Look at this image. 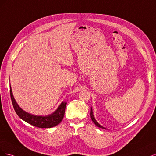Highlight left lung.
Instances as JSON below:
<instances>
[{
  "label": "left lung",
  "instance_id": "1",
  "mask_svg": "<svg viewBox=\"0 0 156 156\" xmlns=\"http://www.w3.org/2000/svg\"><path fill=\"white\" fill-rule=\"evenodd\" d=\"M91 119H92V120H93V122L96 124L98 127H99V128H104V129H105V128H104L103 126H102L101 125H100L97 122V120H95V119L94 118V116H93V110H92V108H91Z\"/></svg>",
  "mask_w": 156,
  "mask_h": 156
}]
</instances>
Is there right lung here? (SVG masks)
Instances as JSON below:
<instances>
[{"instance_id": "1", "label": "right lung", "mask_w": 156, "mask_h": 156, "mask_svg": "<svg viewBox=\"0 0 156 156\" xmlns=\"http://www.w3.org/2000/svg\"><path fill=\"white\" fill-rule=\"evenodd\" d=\"M9 93H10V97L13 107L14 108L15 112H16L18 116L21 119L24 120L25 122L34 126L35 127H37L39 128H52L56 126L59 124L63 119L65 107H66L67 103L62 102L56 111L52 115H48V116H35V115H32L24 112L19 106L13 97L11 87H9Z\"/></svg>"}]
</instances>
